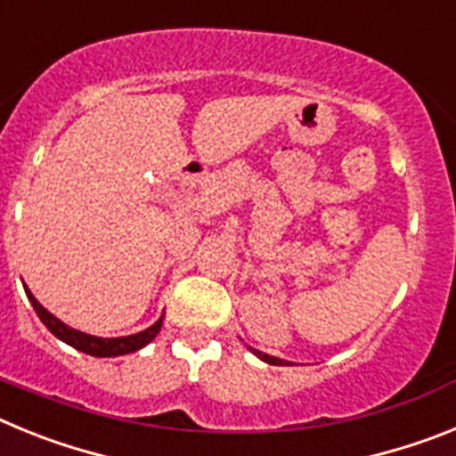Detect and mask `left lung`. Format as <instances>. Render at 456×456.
Wrapping results in <instances>:
<instances>
[{
	"label": "left lung",
	"instance_id": "8db88e82",
	"mask_svg": "<svg viewBox=\"0 0 456 456\" xmlns=\"http://www.w3.org/2000/svg\"><path fill=\"white\" fill-rule=\"evenodd\" d=\"M248 349H251V352L256 354V356L260 358V361H265V363H269V365H289L288 361H283V358L269 356V354H265V352H257V349H253V347H248Z\"/></svg>",
	"mask_w": 456,
	"mask_h": 456
}]
</instances>
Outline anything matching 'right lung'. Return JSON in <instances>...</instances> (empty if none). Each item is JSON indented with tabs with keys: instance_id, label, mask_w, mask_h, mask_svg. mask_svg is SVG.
<instances>
[{
	"instance_id": "right-lung-1",
	"label": "right lung",
	"mask_w": 456,
	"mask_h": 456,
	"mask_svg": "<svg viewBox=\"0 0 456 456\" xmlns=\"http://www.w3.org/2000/svg\"><path fill=\"white\" fill-rule=\"evenodd\" d=\"M27 297H29L31 305H34L36 315L40 317V322L54 333L56 338L70 347H75L77 352L84 354H91V356H98V358H111V356H123V354H132V352H139L148 345V342L155 340V336L159 333L162 329V322L164 315H159V320L155 322L152 326L143 329L139 333H132V336H123V338H98V336H91V333H84L77 331V329H72V326L63 324L59 317H54L47 308L40 305V301L36 299L34 294H31L29 288H24Z\"/></svg>"
}]
</instances>
